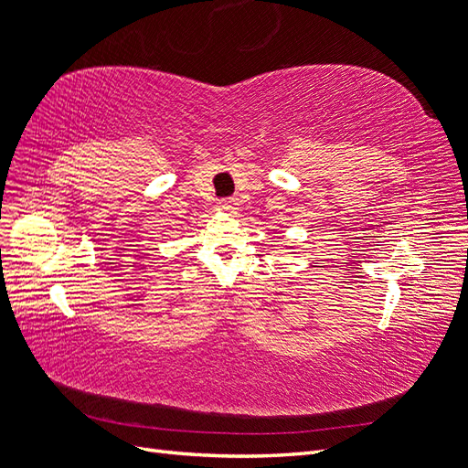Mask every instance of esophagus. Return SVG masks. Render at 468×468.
<instances>
[{
    "mask_svg": "<svg viewBox=\"0 0 468 468\" xmlns=\"http://www.w3.org/2000/svg\"><path fill=\"white\" fill-rule=\"evenodd\" d=\"M222 208H229V210H232V208H236V205H238V199L236 197H229V199H220V203H218Z\"/></svg>",
    "mask_w": 468,
    "mask_h": 468,
    "instance_id": "1",
    "label": "esophagus"
}]
</instances>
